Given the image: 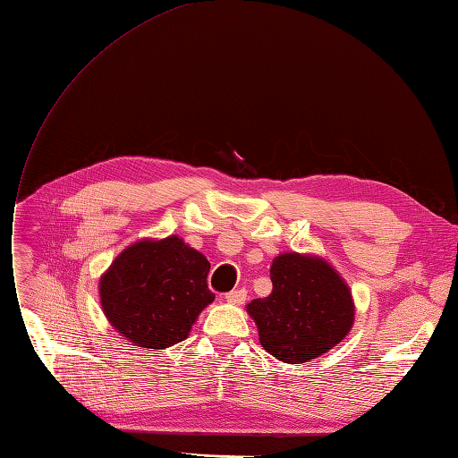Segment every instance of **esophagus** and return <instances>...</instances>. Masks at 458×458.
<instances>
[{"label": "esophagus", "instance_id": "esophagus-1", "mask_svg": "<svg viewBox=\"0 0 458 458\" xmlns=\"http://www.w3.org/2000/svg\"><path fill=\"white\" fill-rule=\"evenodd\" d=\"M226 302L230 304H243L245 299H247V291L245 289H235V291H230L226 293Z\"/></svg>", "mask_w": 458, "mask_h": 458}]
</instances>
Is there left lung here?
Here are the masks:
<instances>
[{"instance_id":"1","label":"left lung","mask_w":458,"mask_h":458,"mask_svg":"<svg viewBox=\"0 0 458 458\" xmlns=\"http://www.w3.org/2000/svg\"><path fill=\"white\" fill-rule=\"evenodd\" d=\"M272 293L247 304L259 341L274 358L306 363L336 346L353 326V299L327 260L284 253L270 267Z\"/></svg>"}]
</instances>
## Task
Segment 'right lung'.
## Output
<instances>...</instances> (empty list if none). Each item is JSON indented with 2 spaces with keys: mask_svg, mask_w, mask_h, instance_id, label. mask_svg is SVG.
Returning <instances> with one entry per match:
<instances>
[{
  "mask_svg": "<svg viewBox=\"0 0 458 458\" xmlns=\"http://www.w3.org/2000/svg\"><path fill=\"white\" fill-rule=\"evenodd\" d=\"M209 270V260L179 235L140 240L102 274V312L132 346L169 348L184 341L201 310L215 301Z\"/></svg>",
  "mask_w": 458,
  "mask_h": 458,
  "instance_id": "obj_1",
  "label": "right lung"
}]
</instances>
